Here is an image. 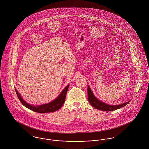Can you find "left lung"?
<instances>
[{
    "instance_id": "obj_1",
    "label": "left lung",
    "mask_w": 149,
    "mask_h": 149,
    "mask_svg": "<svg viewBox=\"0 0 149 149\" xmlns=\"http://www.w3.org/2000/svg\"><path fill=\"white\" fill-rule=\"evenodd\" d=\"M88 97L89 102L92 106L97 109L103 111H112L120 109L122 107L125 106L130 102V101H128L127 102L118 104V105H116V106L108 105L97 99L94 95L91 88L89 86H88Z\"/></svg>"
}]
</instances>
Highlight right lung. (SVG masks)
Here are the masks:
<instances>
[{
	"label": "right lung",
	"mask_w": 149,
	"mask_h": 149,
	"mask_svg": "<svg viewBox=\"0 0 149 149\" xmlns=\"http://www.w3.org/2000/svg\"><path fill=\"white\" fill-rule=\"evenodd\" d=\"M69 86V85H67L64 88V90L60 94V95L53 101L47 104H44L42 105L36 106L29 104L28 103L25 102L22 98L20 94L17 91L16 88H15V90L18 99H19L20 102L24 106L27 107V108L36 112L40 113H49V112L56 111L63 106L65 102L66 93L68 90Z\"/></svg>",
	"instance_id": "obj_1"
}]
</instances>
